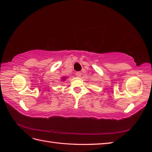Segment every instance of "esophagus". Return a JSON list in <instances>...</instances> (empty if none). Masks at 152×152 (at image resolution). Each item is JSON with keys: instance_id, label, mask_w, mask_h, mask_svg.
I'll return each instance as SVG.
<instances>
[{"instance_id": "obj_1", "label": "esophagus", "mask_w": 152, "mask_h": 152, "mask_svg": "<svg viewBox=\"0 0 152 152\" xmlns=\"http://www.w3.org/2000/svg\"><path fill=\"white\" fill-rule=\"evenodd\" d=\"M81 75H82L81 72H76V73H75V75H76L77 77H80V76H81Z\"/></svg>"}]
</instances>
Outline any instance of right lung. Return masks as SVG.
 <instances>
[{"label": "right lung", "mask_w": 152, "mask_h": 152, "mask_svg": "<svg viewBox=\"0 0 152 152\" xmlns=\"http://www.w3.org/2000/svg\"><path fill=\"white\" fill-rule=\"evenodd\" d=\"M64 79H65V78H64V79H63V80H64Z\"/></svg>", "instance_id": "add662e5"}]
</instances>
